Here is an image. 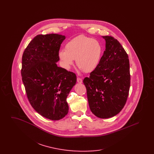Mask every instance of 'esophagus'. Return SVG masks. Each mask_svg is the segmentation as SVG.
Listing matches in <instances>:
<instances>
[{
	"label": "esophagus",
	"instance_id": "1",
	"mask_svg": "<svg viewBox=\"0 0 154 154\" xmlns=\"http://www.w3.org/2000/svg\"><path fill=\"white\" fill-rule=\"evenodd\" d=\"M77 82H78V83H79V84H81L82 82V79L80 78V77H78L77 79Z\"/></svg>",
	"mask_w": 154,
	"mask_h": 154
}]
</instances>
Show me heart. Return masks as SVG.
<instances>
[{"label": "heart", "instance_id": "1", "mask_svg": "<svg viewBox=\"0 0 154 154\" xmlns=\"http://www.w3.org/2000/svg\"><path fill=\"white\" fill-rule=\"evenodd\" d=\"M102 52V46L97 40L80 35L67 42L65 51H59L58 57L66 70L70 69L75 59L77 66L85 73H91L99 66Z\"/></svg>", "mask_w": 154, "mask_h": 154}]
</instances>
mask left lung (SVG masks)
<instances>
[{
	"mask_svg": "<svg viewBox=\"0 0 154 154\" xmlns=\"http://www.w3.org/2000/svg\"><path fill=\"white\" fill-rule=\"evenodd\" d=\"M106 50L100 63L83 82L89 108L100 118H109L124 108L129 95L131 74L128 55L113 37L103 36Z\"/></svg>",
	"mask_w": 154,
	"mask_h": 154,
	"instance_id": "left-lung-1",
	"label": "left lung"
}]
</instances>
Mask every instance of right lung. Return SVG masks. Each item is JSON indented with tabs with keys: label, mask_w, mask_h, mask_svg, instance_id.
I'll return each mask as SVG.
<instances>
[{
	"label": "right lung",
	"mask_w": 154,
	"mask_h": 154,
	"mask_svg": "<svg viewBox=\"0 0 154 154\" xmlns=\"http://www.w3.org/2000/svg\"><path fill=\"white\" fill-rule=\"evenodd\" d=\"M65 36L38 35L23 53L21 75L30 104L42 116L59 120L68 113L67 96L76 83L75 74L57 66Z\"/></svg>",
	"instance_id": "1"
}]
</instances>
